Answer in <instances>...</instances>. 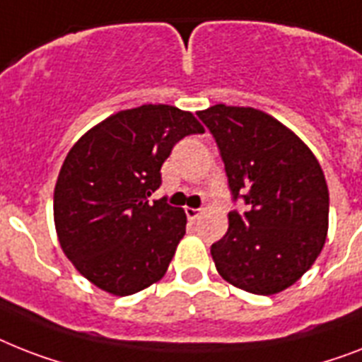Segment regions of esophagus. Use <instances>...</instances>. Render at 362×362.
I'll return each instance as SVG.
<instances>
[{
  "label": "esophagus",
  "mask_w": 362,
  "mask_h": 362,
  "mask_svg": "<svg viewBox=\"0 0 362 362\" xmlns=\"http://www.w3.org/2000/svg\"><path fill=\"white\" fill-rule=\"evenodd\" d=\"M201 214H202V210H197V208H186V216L191 223L195 221V219H199V216H201Z\"/></svg>",
  "instance_id": "1"
}]
</instances>
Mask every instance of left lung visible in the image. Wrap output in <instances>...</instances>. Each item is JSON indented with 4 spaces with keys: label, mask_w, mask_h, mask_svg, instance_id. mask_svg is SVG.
I'll return each mask as SVG.
<instances>
[{
    "label": "left lung",
    "mask_w": 362,
    "mask_h": 362,
    "mask_svg": "<svg viewBox=\"0 0 362 362\" xmlns=\"http://www.w3.org/2000/svg\"><path fill=\"white\" fill-rule=\"evenodd\" d=\"M216 139L234 199L227 234L211 245L217 273L232 286L273 296L310 269L325 245L329 189L313 151L290 128L255 107L199 111Z\"/></svg>",
    "instance_id": "8db88e82"
}]
</instances>
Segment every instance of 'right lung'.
Wrapping results in <instances>:
<instances>
[{
	"label": "right lung",
	"instance_id": "1",
	"mask_svg": "<svg viewBox=\"0 0 362 362\" xmlns=\"http://www.w3.org/2000/svg\"><path fill=\"white\" fill-rule=\"evenodd\" d=\"M202 132L189 111L146 104L111 115L70 148L54 191L55 230L66 258L100 290L132 296L165 275L187 217L148 197L173 146Z\"/></svg>",
	"mask_w": 362,
	"mask_h": 362
}]
</instances>
